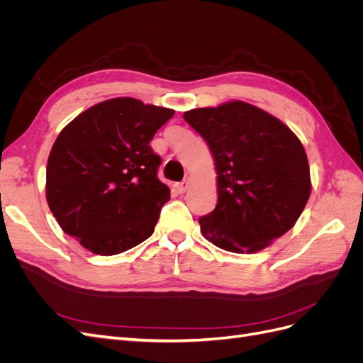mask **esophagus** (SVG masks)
Here are the masks:
<instances>
[{
  "mask_svg": "<svg viewBox=\"0 0 363 363\" xmlns=\"http://www.w3.org/2000/svg\"><path fill=\"white\" fill-rule=\"evenodd\" d=\"M188 188H189V179H184L180 183H175V189H177L179 194H184L186 191H188Z\"/></svg>",
  "mask_w": 363,
  "mask_h": 363,
  "instance_id": "esophagus-1",
  "label": "esophagus"
}]
</instances>
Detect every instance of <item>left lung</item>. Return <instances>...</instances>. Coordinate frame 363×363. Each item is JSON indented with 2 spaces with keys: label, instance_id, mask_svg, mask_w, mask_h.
<instances>
[{
  "label": "left lung",
  "instance_id": "8db88e82",
  "mask_svg": "<svg viewBox=\"0 0 363 363\" xmlns=\"http://www.w3.org/2000/svg\"><path fill=\"white\" fill-rule=\"evenodd\" d=\"M183 118L213 155L218 203L199 219L203 236L232 252H256L291 230L311 196V169L292 130L262 108L228 101Z\"/></svg>",
  "mask_w": 363,
  "mask_h": 363
}]
</instances>
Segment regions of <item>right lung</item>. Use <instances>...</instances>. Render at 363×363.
Here are the masks:
<instances>
[{
    "mask_svg": "<svg viewBox=\"0 0 363 363\" xmlns=\"http://www.w3.org/2000/svg\"><path fill=\"white\" fill-rule=\"evenodd\" d=\"M172 108L112 98L65 127L47 163V201L67 235L94 255L113 256L148 239L169 200L150 147Z\"/></svg>",
    "mask_w": 363,
    "mask_h": 363,
    "instance_id": "obj_1",
    "label": "right lung"
}]
</instances>
